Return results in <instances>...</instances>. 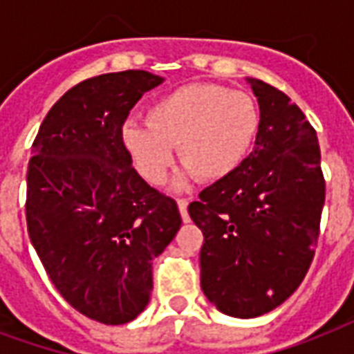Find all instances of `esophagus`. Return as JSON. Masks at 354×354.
<instances>
[{
  "label": "esophagus",
  "mask_w": 354,
  "mask_h": 354,
  "mask_svg": "<svg viewBox=\"0 0 354 354\" xmlns=\"http://www.w3.org/2000/svg\"><path fill=\"white\" fill-rule=\"evenodd\" d=\"M177 205H179L183 221H185V223H188V221H190V216H188V199H177Z\"/></svg>",
  "instance_id": "esophagus-1"
}]
</instances>
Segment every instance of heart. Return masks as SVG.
<instances>
[{"mask_svg": "<svg viewBox=\"0 0 354 354\" xmlns=\"http://www.w3.org/2000/svg\"><path fill=\"white\" fill-rule=\"evenodd\" d=\"M259 125V106L249 94L194 83L155 101L147 111V123L129 120L122 136L138 171L153 185L164 180L177 147L186 171L175 179V186L183 188L192 175L214 183L236 171Z\"/></svg>", "mask_w": 354, "mask_h": 354, "instance_id": "1", "label": "heart"}]
</instances>
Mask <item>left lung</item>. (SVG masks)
I'll list each match as a JSON object with an SVG mask.
<instances>
[{"instance_id": "1", "label": "left lung", "mask_w": 354, "mask_h": 354, "mask_svg": "<svg viewBox=\"0 0 354 354\" xmlns=\"http://www.w3.org/2000/svg\"><path fill=\"white\" fill-rule=\"evenodd\" d=\"M259 100L253 151L199 194L201 288L220 312L257 317L294 294L316 253L325 179L316 131L275 86L248 79Z\"/></svg>"}]
</instances>
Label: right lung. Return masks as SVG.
<instances>
[{
	"label": "right lung",
	"instance_id": "add662e5",
	"mask_svg": "<svg viewBox=\"0 0 354 354\" xmlns=\"http://www.w3.org/2000/svg\"><path fill=\"white\" fill-rule=\"evenodd\" d=\"M164 79L103 73L60 97L32 142L27 231L55 288L83 316L133 322L149 303L153 259L180 229L177 203L142 179L122 127Z\"/></svg>",
	"mask_w": 354,
	"mask_h": 354
}]
</instances>
